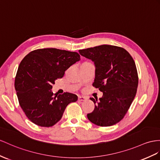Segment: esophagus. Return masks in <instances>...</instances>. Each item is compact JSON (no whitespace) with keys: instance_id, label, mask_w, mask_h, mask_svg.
I'll list each match as a JSON object with an SVG mask.
<instances>
[{"instance_id":"esophagus-1","label":"esophagus","mask_w":160,"mask_h":160,"mask_svg":"<svg viewBox=\"0 0 160 160\" xmlns=\"http://www.w3.org/2000/svg\"><path fill=\"white\" fill-rule=\"evenodd\" d=\"M88 99V98L87 97H84V96H79L78 97V101H85Z\"/></svg>"}]
</instances>
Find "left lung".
I'll return each mask as SVG.
<instances>
[{
	"label": "left lung",
	"instance_id": "left-lung-1",
	"mask_svg": "<svg viewBox=\"0 0 160 160\" xmlns=\"http://www.w3.org/2000/svg\"><path fill=\"white\" fill-rule=\"evenodd\" d=\"M79 52L94 62L92 86L103 92L99 101L91 98L95 108L87 114L88 119L99 126L117 124L128 112L137 93L138 79L134 61L124 48L113 45L103 44Z\"/></svg>",
	"mask_w": 160,
	"mask_h": 160
}]
</instances>
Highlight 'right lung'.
Wrapping results in <instances>:
<instances>
[{
	"label": "right lung",
	"instance_id": "1",
	"mask_svg": "<svg viewBox=\"0 0 160 160\" xmlns=\"http://www.w3.org/2000/svg\"><path fill=\"white\" fill-rule=\"evenodd\" d=\"M80 60L76 52L55 48L37 49L23 59L15 88L19 105L31 122L42 127L52 126L61 119L68 105L78 100L74 94L55 95L51 89L55 81Z\"/></svg>",
	"mask_w": 160,
	"mask_h": 160
}]
</instances>
